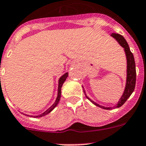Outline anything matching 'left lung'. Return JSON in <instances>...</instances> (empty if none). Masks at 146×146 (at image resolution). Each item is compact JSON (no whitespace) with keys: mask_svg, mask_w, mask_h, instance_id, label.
Listing matches in <instances>:
<instances>
[{"mask_svg":"<svg viewBox=\"0 0 146 146\" xmlns=\"http://www.w3.org/2000/svg\"><path fill=\"white\" fill-rule=\"evenodd\" d=\"M112 37H114L116 40L118 42V43L124 48L125 54H126V60H127V69H126V72H127V76H126V87H125L124 92H123V95L121 97L120 100L117 103V106L114 107H105L104 106L100 105L98 103L92 101V100L90 99L85 94V90L83 89L84 93H85L86 98L89 100L92 103H93L95 105L98 106V107H100L104 110H111L113 108H118L120 107L121 106L123 105L126 101L127 100L128 98L131 96L132 93H133V90L135 89V85H136V64H135L134 57H133V54L131 51L129 46L127 42L126 39H124L122 35H119V34L112 33L111 35ZM83 88V87H82Z\"/></svg>","mask_w":146,"mask_h":146,"instance_id":"obj_1","label":"left lung"}]
</instances>
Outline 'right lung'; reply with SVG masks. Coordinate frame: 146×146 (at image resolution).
<instances>
[{"label":"right lung","instance_id":"right-lung-1","mask_svg":"<svg viewBox=\"0 0 146 146\" xmlns=\"http://www.w3.org/2000/svg\"><path fill=\"white\" fill-rule=\"evenodd\" d=\"M68 76V73H66L64 75H63L62 76H61V78H59V80H58V95H57V98H56V100L55 102L54 103V104H52V105L51 106V107H49V108L48 109V110H46V111H45L44 112L42 113V114H39V115H37V116H32V115H27V114H25V115L26 116H28V117H35V118H39V117H44V116L46 115V114H48V113L51 112V111H52L53 110H54V108H55L57 106V104H58V102L60 101V99H61V88H62V85L63 84H64V82H65V80H66V78H67Z\"/></svg>","mask_w":146,"mask_h":146}]
</instances>
